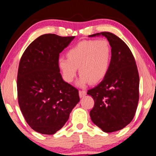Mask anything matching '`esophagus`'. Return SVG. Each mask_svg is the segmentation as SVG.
Wrapping results in <instances>:
<instances>
[{
	"instance_id": "1",
	"label": "esophagus",
	"mask_w": 156,
	"mask_h": 156,
	"mask_svg": "<svg viewBox=\"0 0 156 156\" xmlns=\"http://www.w3.org/2000/svg\"><path fill=\"white\" fill-rule=\"evenodd\" d=\"M79 94H80V98H84V96L87 95V93H86V91H84V90H80Z\"/></svg>"
}]
</instances>
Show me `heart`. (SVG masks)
<instances>
[{
  "mask_svg": "<svg viewBox=\"0 0 156 156\" xmlns=\"http://www.w3.org/2000/svg\"><path fill=\"white\" fill-rule=\"evenodd\" d=\"M66 56L67 58H59L57 62L63 80L72 82L79 69L81 76L77 84L84 87L89 82L98 83L105 77L110 68L112 51L105 40H82L69 50Z\"/></svg>",
  "mask_w": 156,
  "mask_h": 156,
  "instance_id": "heart-1",
  "label": "heart"
}]
</instances>
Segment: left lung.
Returning a JSON list of instances; mask_svg holds the SVG:
<instances>
[{"instance_id":"obj_1","label":"left lung","mask_w":156,"mask_h":156,"mask_svg":"<svg viewBox=\"0 0 156 156\" xmlns=\"http://www.w3.org/2000/svg\"><path fill=\"white\" fill-rule=\"evenodd\" d=\"M103 36L108 40L112 58L103 81L87 91L95 101L91 120L105 132L122 129L133 119L139 101L140 78L131 51L122 39L103 32L89 37Z\"/></svg>"}]
</instances>
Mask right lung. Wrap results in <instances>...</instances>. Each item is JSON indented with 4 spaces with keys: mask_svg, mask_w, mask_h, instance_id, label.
Instances as JSON below:
<instances>
[{
    "mask_svg": "<svg viewBox=\"0 0 156 156\" xmlns=\"http://www.w3.org/2000/svg\"><path fill=\"white\" fill-rule=\"evenodd\" d=\"M75 37L40 36L27 48L17 75L19 105L34 131L53 134L68 121L80 102L77 89L63 81L57 62L59 53Z\"/></svg>",
    "mask_w": 156,
    "mask_h": 156,
    "instance_id": "obj_1",
    "label": "right lung"
}]
</instances>
